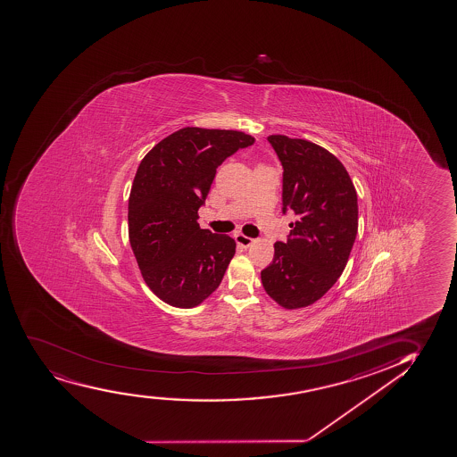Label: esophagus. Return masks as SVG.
<instances>
[{
    "instance_id": "esophagus-1",
    "label": "esophagus",
    "mask_w": 457,
    "mask_h": 457,
    "mask_svg": "<svg viewBox=\"0 0 457 457\" xmlns=\"http://www.w3.org/2000/svg\"><path fill=\"white\" fill-rule=\"evenodd\" d=\"M235 239H237V245H239V247L244 248L250 247L253 242H254L253 241L252 237H245V235H241V233H239V235H237V237H235Z\"/></svg>"
}]
</instances>
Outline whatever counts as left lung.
<instances>
[{
	"instance_id": "1",
	"label": "left lung",
	"mask_w": 457,
	"mask_h": 457,
	"mask_svg": "<svg viewBox=\"0 0 457 457\" xmlns=\"http://www.w3.org/2000/svg\"><path fill=\"white\" fill-rule=\"evenodd\" d=\"M268 142L284 166V212L295 220L288 242L274 244L261 278L276 303L299 310L321 299L346 267L358 231L357 190L325 147L280 134Z\"/></svg>"
}]
</instances>
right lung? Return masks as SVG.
Masks as SVG:
<instances>
[{"instance_id":"obj_1","label":"right lung","mask_w":457,"mask_h":457,"mask_svg":"<svg viewBox=\"0 0 457 457\" xmlns=\"http://www.w3.org/2000/svg\"><path fill=\"white\" fill-rule=\"evenodd\" d=\"M254 137L187 126L163 138L137 169L128 235L140 273L158 299L195 308L220 287L237 242L198 224L216 169Z\"/></svg>"}]
</instances>
